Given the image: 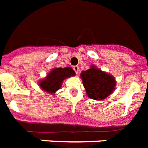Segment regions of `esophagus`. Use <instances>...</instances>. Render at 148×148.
I'll return each instance as SVG.
<instances>
[{"mask_svg": "<svg viewBox=\"0 0 148 148\" xmlns=\"http://www.w3.org/2000/svg\"><path fill=\"white\" fill-rule=\"evenodd\" d=\"M73 70L75 71V73H76V74H78L79 73V68L78 66H73Z\"/></svg>", "mask_w": 148, "mask_h": 148, "instance_id": "34e87169", "label": "esophagus"}]
</instances>
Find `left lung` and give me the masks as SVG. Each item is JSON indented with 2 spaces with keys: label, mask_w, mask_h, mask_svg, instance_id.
Listing matches in <instances>:
<instances>
[{
  "label": "left lung",
  "mask_w": 148,
  "mask_h": 148,
  "mask_svg": "<svg viewBox=\"0 0 148 148\" xmlns=\"http://www.w3.org/2000/svg\"><path fill=\"white\" fill-rule=\"evenodd\" d=\"M81 78L87 95L94 100H103L115 89L114 78L95 66L82 72Z\"/></svg>",
  "instance_id": "1"
}]
</instances>
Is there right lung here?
<instances>
[{"label":"right lung","instance_id":"1","mask_svg":"<svg viewBox=\"0 0 148 148\" xmlns=\"http://www.w3.org/2000/svg\"><path fill=\"white\" fill-rule=\"evenodd\" d=\"M73 75H75V72L70 67L53 69L45 79L40 82L39 85L45 91L54 94L60 88L64 79Z\"/></svg>","mask_w":148,"mask_h":148}]
</instances>
